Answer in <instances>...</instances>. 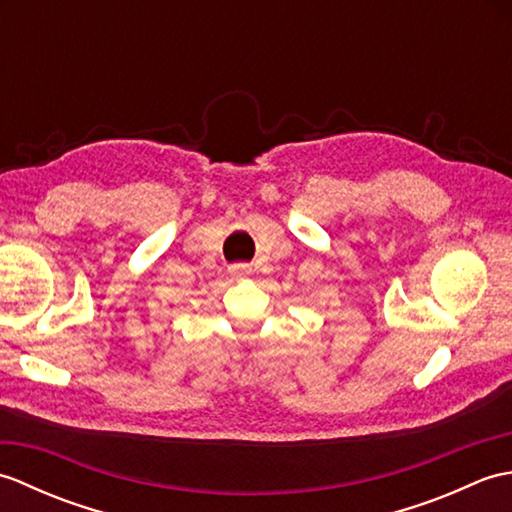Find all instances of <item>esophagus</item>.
Listing matches in <instances>:
<instances>
[{"label":"esophagus","instance_id":"34e87169","mask_svg":"<svg viewBox=\"0 0 512 512\" xmlns=\"http://www.w3.org/2000/svg\"><path fill=\"white\" fill-rule=\"evenodd\" d=\"M250 270H253V268H250V264H231V266H228V273H231L237 279L250 275Z\"/></svg>","mask_w":512,"mask_h":512}]
</instances>
